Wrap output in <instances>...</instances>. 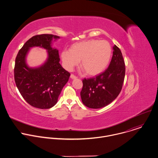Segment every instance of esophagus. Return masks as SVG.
I'll list each match as a JSON object with an SVG mask.
<instances>
[{
    "instance_id": "34e87169",
    "label": "esophagus",
    "mask_w": 158,
    "mask_h": 158,
    "mask_svg": "<svg viewBox=\"0 0 158 158\" xmlns=\"http://www.w3.org/2000/svg\"><path fill=\"white\" fill-rule=\"evenodd\" d=\"M71 79H76V78H77V76H75L74 74H71Z\"/></svg>"
}]
</instances>
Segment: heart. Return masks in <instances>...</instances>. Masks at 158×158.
<instances>
[{
    "label": "heart",
    "instance_id": "1",
    "mask_svg": "<svg viewBox=\"0 0 158 158\" xmlns=\"http://www.w3.org/2000/svg\"><path fill=\"white\" fill-rule=\"evenodd\" d=\"M112 48L106 40L90 39L73 44L69 50H63L61 58L66 69L71 71L81 61V68L88 76L101 74L108 67Z\"/></svg>",
    "mask_w": 158,
    "mask_h": 158
}]
</instances>
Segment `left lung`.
Returning a JSON list of instances; mask_svg holds the SVG:
<instances>
[{
    "mask_svg": "<svg viewBox=\"0 0 158 158\" xmlns=\"http://www.w3.org/2000/svg\"><path fill=\"white\" fill-rule=\"evenodd\" d=\"M125 62L121 50L116 45L108 68L101 74L82 80L81 97L83 104L92 109L111 103L120 94L125 77Z\"/></svg>",
    "mask_w": 158,
    "mask_h": 158,
    "instance_id": "obj_1",
    "label": "left lung"
}]
</instances>
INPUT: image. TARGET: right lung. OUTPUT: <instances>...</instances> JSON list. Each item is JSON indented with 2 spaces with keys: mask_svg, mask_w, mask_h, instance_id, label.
I'll use <instances>...</instances> for the list:
<instances>
[{
  "mask_svg": "<svg viewBox=\"0 0 158 158\" xmlns=\"http://www.w3.org/2000/svg\"><path fill=\"white\" fill-rule=\"evenodd\" d=\"M52 34L35 35L30 38L19 50L14 68L16 85L24 100L39 109H49L58 101L63 87L68 81L70 73L60 64L58 50L51 47ZM39 46L48 50L47 61L37 69L28 67L25 58L29 48Z\"/></svg>",
  "mask_w": 158,
  "mask_h": 158,
  "instance_id": "right-lung-1",
  "label": "right lung"
}]
</instances>
